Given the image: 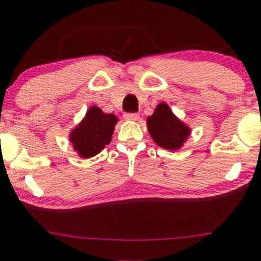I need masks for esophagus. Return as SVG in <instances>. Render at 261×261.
<instances>
[{"instance_id": "obj_1", "label": "esophagus", "mask_w": 261, "mask_h": 261, "mask_svg": "<svg viewBox=\"0 0 261 261\" xmlns=\"http://www.w3.org/2000/svg\"><path fill=\"white\" fill-rule=\"evenodd\" d=\"M140 115L139 114H131V113H126L124 114V119L126 120V121H136V120H139Z\"/></svg>"}]
</instances>
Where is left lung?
<instances>
[{
  "label": "left lung",
  "instance_id": "1",
  "mask_svg": "<svg viewBox=\"0 0 261 261\" xmlns=\"http://www.w3.org/2000/svg\"><path fill=\"white\" fill-rule=\"evenodd\" d=\"M147 130L154 144L170 151H177L191 135V127L173 114L167 102L154 108L153 114L146 119Z\"/></svg>",
  "mask_w": 261,
  "mask_h": 261
}]
</instances>
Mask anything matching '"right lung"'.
<instances>
[{
	"instance_id": "right-lung-1",
	"label": "right lung",
	"mask_w": 261,
	"mask_h": 261,
	"mask_svg": "<svg viewBox=\"0 0 261 261\" xmlns=\"http://www.w3.org/2000/svg\"><path fill=\"white\" fill-rule=\"evenodd\" d=\"M119 117L91 105L82 121L69 134V141L80 159H91L111 142Z\"/></svg>"
}]
</instances>
